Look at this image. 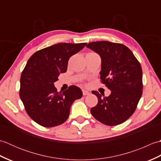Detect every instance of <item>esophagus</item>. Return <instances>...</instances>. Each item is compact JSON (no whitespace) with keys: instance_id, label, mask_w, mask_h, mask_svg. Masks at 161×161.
<instances>
[{"instance_id":"esophagus-1","label":"esophagus","mask_w":161,"mask_h":161,"mask_svg":"<svg viewBox=\"0 0 161 161\" xmlns=\"http://www.w3.org/2000/svg\"><path fill=\"white\" fill-rule=\"evenodd\" d=\"M82 93H83V95H88L90 94L89 92L86 91V90H84V91H82Z\"/></svg>"}]
</instances>
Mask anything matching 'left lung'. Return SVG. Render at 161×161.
<instances>
[{
	"mask_svg": "<svg viewBox=\"0 0 161 161\" xmlns=\"http://www.w3.org/2000/svg\"><path fill=\"white\" fill-rule=\"evenodd\" d=\"M86 47L101 57L100 81L111 91L108 97L92 91L98 102L91 108V114L106 125L122 124L134 113L142 96L141 64L129 47L122 43L103 41L91 42Z\"/></svg>",
	"mask_w": 161,
	"mask_h": 161,
	"instance_id": "1",
	"label": "left lung"
}]
</instances>
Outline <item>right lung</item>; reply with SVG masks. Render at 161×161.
Masks as SVG:
<instances>
[{"instance_id":"add662e5","label":"right lung","mask_w":161,"mask_h":161,"mask_svg":"<svg viewBox=\"0 0 161 161\" xmlns=\"http://www.w3.org/2000/svg\"><path fill=\"white\" fill-rule=\"evenodd\" d=\"M86 43H61L36 51L30 57L20 80V100L27 114L37 124L53 127L69 117L73 102L82 96L76 86L58 92L54 82L66 73L71 56L84 48Z\"/></svg>"}]
</instances>
